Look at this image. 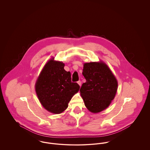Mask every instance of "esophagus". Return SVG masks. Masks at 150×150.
Segmentation results:
<instances>
[{"label": "esophagus", "mask_w": 150, "mask_h": 150, "mask_svg": "<svg viewBox=\"0 0 150 150\" xmlns=\"http://www.w3.org/2000/svg\"><path fill=\"white\" fill-rule=\"evenodd\" d=\"M78 84L79 86H81V81L80 80H79L78 81Z\"/></svg>", "instance_id": "1"}]
</instances>
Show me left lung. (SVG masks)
Listing matches in <instances>:
<instances>
[{
	"mask_svg": "<svg viewBox=\"0 0 150 150\" xmlns=\"http://www.w3.org/2000/svg\"><path fill=\"white\" fill-rule=\"evenodd\" d=\"M86 79L80 89L88 110L98 113L109 106L117 89V81L103 62L84 64L82 72Z\"/></svg>",
	"mask_w": 150,
	"mask_h": 150,
	"instance_id": "1",
	"label": "left lung"
}]
</instances>
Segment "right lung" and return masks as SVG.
Here are the masks:
<instances>
[{"instance_id":"right-lung-1","label":"right lung","mask_w":150,"mask_h":150,"mask_svg":"<svg viewBox=\"0 0 150 150\" xmlns=\"http://www.w3.org/2000/svg\"><path fill=\"white\" fill-rule=\"evenodd\" d=\"M64 64L50 59L45 64L35 84V91L44 108L53 114H61L80 86L71 82V73L64 69Z\"/></svg>"}]
</instances>
